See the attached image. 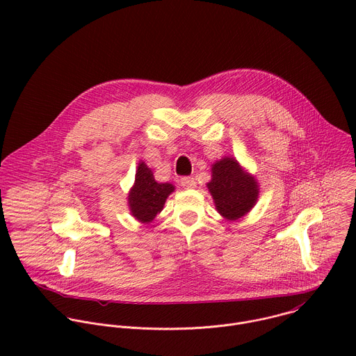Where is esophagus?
I'll return each instance as SVG.
<instances>
[{"label":"esophagus","mask_w":356,"mask_h":356,"mask_svg":"<svg viewBox=\"0 0 356 356\" xmlns=\"http://www.w3.org/2000/svg\"><path fill=\"white\" fill-rule=\"evenodd\" d=\"M180 184H181L184 188H194L197 183H195V179H194V177L186 176V177H181V179H180Z\"/></svg>","instance_id":"esophagus-1"}]
</instances>
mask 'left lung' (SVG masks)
Segmentation results:
<instances>
[{"label": "left lung", "mask_w": 356, "mask_h": 356, "mask_svg": "<svg viewBox=\"0 0 356 356\" xmlns=\"http://www.w3.org/2000/svg\"><path fill=\"white\" fill-rule=\"evenodd\" d=\"M213 179L207 187L217 211L227 220L243 217L257 204L259 187L255 177L245 172L234 158H222L211 168Z\"/></svg>", "instance_id": "8db88e82"}]
</instances>
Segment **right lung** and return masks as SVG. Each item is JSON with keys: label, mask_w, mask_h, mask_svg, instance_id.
<instances>
[{"label": "right lung", "mask_w": 356, "mask_h": 356, "mask_svg": "<svg viewBox=\"0 0 356 356\" xmlns=\"http://www.w3.org/2000/svg\"><path fill=\"white\" fill-rule=\"evenodd\" d=\"M173 191V184L158 183L145 162H139L135 183L128 194L131 214L143 224L150 222L163 210L166 198Z\"/></svg>", "instance_id": "obj_1"}]
</instances>
